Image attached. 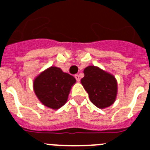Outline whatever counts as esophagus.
Masks as SVG:
<instances>
[{"label": "esophagus", "instance_id": "1", "mask_svg": "<svg viewBox=\"0 0 150 150\" xmlns=\"http://www.w3.org/2000/svg\"><path fill=\"white\" fill-rule=\"evenodd\" d=\"M75 78H76V81H78V82H79V79H80V78H79V76L78 75V74H76V75H75Z\"/></svg>", "mask_w": 150, "mask_h": 150}]
</instances>
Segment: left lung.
I'll use <instances>...</instances> for the list:
<instances>
[{
	"label": "left lung",
	"instance_id": "1",
	"mask_svg": "<svg viewBox=\"0 0 150 150\" xmlns=\"http://www.w3.org/2000/svg\"><path fill=\"white\" fill-rule=\"evenodd\" d=\"M81 83L90 100L100 109L112 105L117 95V82L112 74L95 66H88L83 71Z\"/></svg>",
	"mask_w": 150,
	"mask_h": 150
}]
</instances>
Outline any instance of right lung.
I'll return each mask as SVG.
<instances>
[{
	"label": "right lung",
	"instance_id": "1",
	"mask_svg": "<svg viewBox=\"0 0 150 150\" xmlns=\"http://www.w3.org/2000/svg\"><path fill=\"white\" fill-rule=\"evenodd\" d=\"M76 79L62 69L50 67L38 75L34 80V90L43 105L58 110L65 104L71 86Z\"/></svg>",
	"mask_w": 150,
	"mask_h": 150
}]
</instances>
